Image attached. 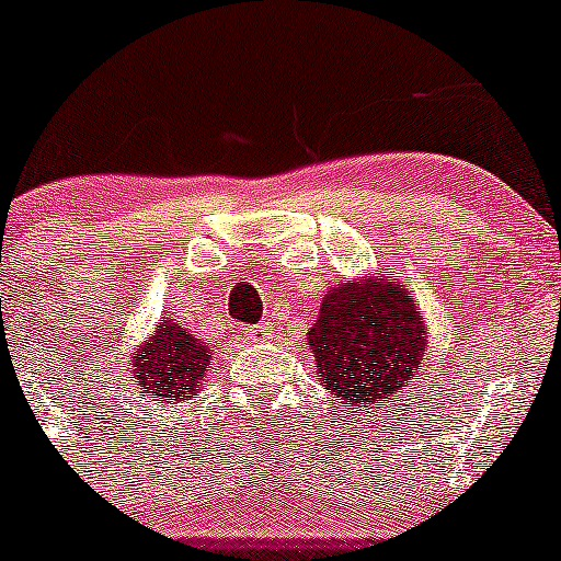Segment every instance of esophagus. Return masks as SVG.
I'll return each mask as SVG.
<instances>
[{
    "instance_id": "1",
    "label": "esophagus",
    "mask_w": 561,
    "mask_h": 561,
    "mask_svg": "<svg viewBox=\"0 0 561 561\" xmlns=\"http://www.w3.org/2000/svg\"><path fill=\"white\" fill-rule=\"evenodd\" d=\"M251 334H253V337H256V340H267L270 334H273V329H270V327H256Z\"/></svg>"
}]
</instances>
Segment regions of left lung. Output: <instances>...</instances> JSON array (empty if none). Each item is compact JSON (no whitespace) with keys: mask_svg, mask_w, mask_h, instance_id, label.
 <instances>
[{"mask_svg":"<svg viewBox=\"0 0 561 561\" xmlns=\"http://www.w3.org/2000/svg\"><path fill=\"white\" fill-rule=\"evenodd\" d=\"M308 345L319 378L343 408L394 405L424 356V319L400 278L343 283L323 294Z\"/></svg>","mask_w":561,"mask_h":561,"instance_id":"8db88e82","label":"left lung"}]
</instances>
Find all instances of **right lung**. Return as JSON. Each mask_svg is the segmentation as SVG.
I'll list each match as a JSON object with an SVG mask.
<instances>
[{
    "mask_svg": "<svg viewBox=\"0 0 561 561\" xmlns=\"http://www.w3.org/2000/svg\"><path fill=\"white\" fill-rule=\"evenodd\" d=\"M210 348L178 323L164 321L159 332L131 356L137 394L153 402H181L202 389Z\"/></svg>",
    "mask_w": 561,
    "mask_h": 561,
    "instance_id": "obj_1",
    "label": "right lung"
}]
</instances>
